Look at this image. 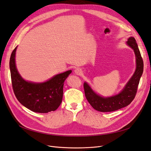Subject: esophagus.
Listing matches in <instances>:
<instances>
[{"mask_svg": "<svg viewBox=\"0 0 151 151\" xmlns=\"http://www.w3.org/2000/svg\"><path fill=\"white\" fill-rule=\"evenodd\" d=\"M74 72H75V73H76V74H77V75L80 76V75L82 74V70H81V68H76Z\"/></svg>", "mask_w": 151, "mask_h": 151, "instance_id": "obj_1", "label": "esophagus"}]
</instances>
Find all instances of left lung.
<instances>
[{"mask_svg":"<svg viewBox=\"0 0 151 151\" xmlns=\"http://www.w3.org/2000/svg\"><path fill=\"white\" fill-rule=\"evenodd\" d=\"M127 44L134 50L136 57V69L134 75L121 92L113 96L103 98L96 93L88 83H84L86 98L94 109L101 112L114 111L130 104L137 91L140 79L144 70V62L138 45L134 37L128 39Z\"/></svg>","mask_w":151,"mask_h":151,"instance_id":"left-lung-1","label":"left lung"}]
</instances>
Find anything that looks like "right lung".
<instances>
[{
	"label": "right lung",
	"mask_w": 151,
	"mask_h": 151,
	"mask_svg": "<svg viewBox=\"0 0 151 151\" xmlns=\"http://www.w3.org/2000/svg\"><path fill=\"white\" fill-rule=\"evenodd\" d=\"M17 47L12 51L9 66L12 86L16 98L21 104L36 113H47L55 111L60 106L63 98V83L72 70H67L42 83L24 80L16 66Z\"/></svg>",
	"instance_id": "right-lung-1"
}]
</instances>
